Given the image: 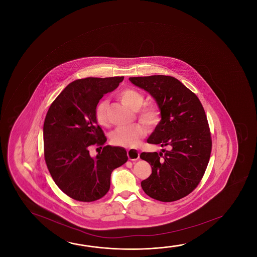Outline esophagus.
<instances>
[{
  "mask_svg": "<svg viewBox=\"0 0 257 257\" xmlns=\"http://www.w3.org/2000/svg\"><path fill=\"white\" fill-rule=\"evenodd\" d=\"M127 157L130 160H137L140 158V153L135 149H129L127 150Z\"/></svg>",
  "mask_w": 257,
  "mask_h": 257,
  "instance_id": "34e87169",
  "label": "esophagus"
}]
</instances>
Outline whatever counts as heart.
<instances>
[{
	"label": "heart",
	"instance_id": "heart-1",
	"mask_svg": "<svg viewBox=\"0 0 257 257\" xmlns=\"http://www.w3.org/2000/svg\"><path fill=\"white\" fill-rule=\"evenodd\" d=\"M120 100L128 106L130 109L138 111L140 120L147 124L148 126L154 125L158 120V110L155 105H147L142 107L144 101V97L141 93L134 88H125L119 94ZM108 105L107 99H102L97 103L95 115L97 122L100 125H105L107 123L106 109ZM147 133L146 127L142 123H135L128 126L117 127L111 134V141L114 145L121 147H135L139 144Z\"/></svg>",
	"mask_w": 257,
	"mask_h": 257
}]
</instances>
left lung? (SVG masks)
<instances>
[{"label": "left lung", "instance_id": "obj_1", "mask_svg": "<svg viewBox=\"0 0 257 257\" xmlns=\"http://www.w3.org/2000/svg\"><path fill=\"white\" fill-rule=\"evenodd\" d=\"M129 80L151 95L161 116L147 143L163 149L159 154L140 155L152 169L151 176L141 183L142 188L158 201L179 200L197 186L210 160L211 139L202 103L171 76L131 77Z\"/></svg>", "mask_w": 257, "mask_h": 257}]
</instances>
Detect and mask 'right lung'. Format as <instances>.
Returning a JSON list of instances; mask_svg holds the SVG:
<instances>
[{"label":"right lung","instance_id":"obj_1","mask_svg":"<svg viewBox=\"0 0 257 257\" xmlns=\"http://www.w3.org/2000/svg\"><path fill=\"white\" fill-rule=\"evenodd\" d=\"M122 80V76L74 80L47 111L43 128L47 169L60 189L77 201L103 197L113 170L128 160L125 149L119 146L107 145L95 157L89 154L93 145L106 142L95 115L97 103Z\"/></svg>","mask_w":257,"mask_h":257}]
</instances>
